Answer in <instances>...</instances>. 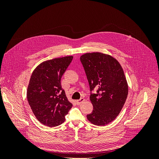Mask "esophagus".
<instances>
[{"label":"esophagus","instance_id":"34e87169","mask_svg":"<svg viewBox=\"0 0 159 159\" xmlns=\"http://www.w3.org/2000/svg\"><path fill=\"white\" fill-rule=\"evenodd\" d=\"M84 102H85V99H84V98H81L80 99H79V100H77V101H76V103L78 104V105H80V104Z\"/></svg>","mask_w":159,"mask_h":159}]
</instances>
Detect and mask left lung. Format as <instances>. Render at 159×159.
<instances>
[{
  "mask_svg": "<svg viewBox=\"0 0 159 159\" xmlns=\"http://www.w3.org/2000/svg\"><path fill=\"white\" fill-rule=\"evenodd\" d=\"M80 60L83 64L90 90L93 112L87 115L88 121L98 126L112 122L121 112L128 95V84L119 62L102 52L85 53Z\"/></svg>",
  "mask_w": 159,
  "mask_h": 159,
  "instance_id": "left-lung-1",
  "label": "left lung"
}]
</instances>
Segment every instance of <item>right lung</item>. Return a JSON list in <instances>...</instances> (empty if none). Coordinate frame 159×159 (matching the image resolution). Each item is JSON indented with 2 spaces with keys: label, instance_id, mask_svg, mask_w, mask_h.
I'll use <instances>...</instances> for the list:
<instances>
[{
  "label": "right lung",
  "instance_id": "right-lung-1",
  "mask_svg": "<svg viewBox=\"0 0 159 159\" xmlns=\"http://www.w3.org/2000/svg\"><path fill=\"white\" fill-rule=\"evenodd\" d=\"M72 59L73 56H68L44 61L32 73L27 99L38 121L46 126L63 123L72 107L61 85V76Z\"/></svg>",
  "mask_w": 159,
  "mask_h": 159
}]
</instances>
